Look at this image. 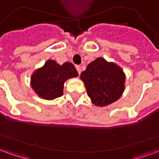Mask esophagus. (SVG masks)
<instances>
[{
    "label": "esophagus",
    "instance_id": "obj_1",
    "mask_svg": "<svg viewBox=\"0 0 159 159\" xmlns=\"http://www.w3.org/2000/svg\"><path fill=\"white\" fill-rule=\"evenodd\" d=\"M76 70H77V72H78V74H81V72H82L81 67H80L79 66H76Z\"/></svg>",
    "mask_w": 159,
    "mask_h": 159
}]
</instances>
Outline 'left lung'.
Wrapping results in <instances>:
<instances>
[{"label": "left lung", "instance_id": "left-lung-1", "mask_svg": "<svg viewBox=\"0 0 159 159\" xmlns=\"http://www.w3.org/2000/svg\"><path fill=\"white\" fill-rule=\"evenodd\" d=\"M80 78L92 103L97 107H107L117 101L125 89L126 76L122 68L104 58L89 64Z\"/></svg>", "mask_w": 159, "mask_h": 159}]
</instances>
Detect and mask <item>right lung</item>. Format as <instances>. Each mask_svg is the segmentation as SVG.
<instances>
[{"label": "right lung", "mask_w": 159, "mask_h": 159, "mask_svg": "<svg viewBox=\"0 0 159 159\" xmlns=\"http://www.w3.org/2000/svg\"><path fill=\"white\" fill-rule=\"evenodd\" d=\"M78 76L71 63L63 65L48 59L44 66L36 70L30 78V85L35 93L44 100H54L63 95L64 83Z\"/></svg>", "instance_id": "add662e5"}]
</instances>
